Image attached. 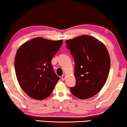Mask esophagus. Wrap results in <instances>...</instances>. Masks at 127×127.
<instances>
[{
	"instance_id": "esophagus-1",
	"label": "esophagus",
	"mask_w": 127,
	"mask_h": 127,
	"mask_svg": "<svg viewBox=\"0 0 127 127\" xmlns=\"http://www.w3.org/2000/svg\"><path fill=\"white\" fill-rule=\"evenodd\" d=\"M65 77H66V76L65 75H62V80H63V81H64V80L65 79Z\"/></svg>"
}]
</instances>
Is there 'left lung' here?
<instances>
[{
  "label": "left lung",
  "instance_id": "left-lung-1",
  "mask_svg": "<svg viewBox=\"0 0 127 127\" xmlns=\"http://www.w3.org/2000/svg\"><path fill=\"white\" fill-rule=\"evenodd\" d=\"M75 62L76 85L69 87L73 95L83 99L93 97L108 79L110 59L105 46L90 35H83L65 41Z\"/></svg>",
  "mask_w": 127,
  "mask_h": 127
}]
</instances>
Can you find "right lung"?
I'll return each instance as SVG.
<instances>
[{
  "label": "right lung",
  "instance_id": "right-lung-1",
  "mask_svg": "<svg viewBox=\"0 0 127 127\" xmlns=\"http://www.w3.org/2000/svg\"><path fill=\"white\" fill-rule=\"evenodd\" d=\"M63 40L52 41L37 37L18 49L14 67L22 90L32 98L41 100L51 95L60 78L51 64Z\"/></svg>",
  "mask_w": 127,
  "mask_h": 127
}]
</instances>
